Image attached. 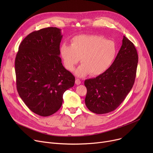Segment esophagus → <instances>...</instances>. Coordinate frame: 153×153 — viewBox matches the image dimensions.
I'll use <instances>...</instances> for the list:
<instances>
[{"label":"esophagus","instance_id":"esophagus-1","mask_svg":"<svg viewBox=\"0 0 153 153\" xmlns=\"http://www.w3.org/2000/svg\"><path fill=\"white\" fill-rule=\"evenodd\" d=\"M75 83H76V84H77V85H79V84H81V81H80V80H79V79H76V81H75Z\"/></svg>","mask_w":153,"mask_h":153}]
</instances>
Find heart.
Wrapping results in <instances>:
<instances>
[{
    "instance_id": "heart-1",
    "label": "heart",
    "mask_w": 153,
    "mask_h": 153,
    "mask_svg": "<svg viewBox=\"0 0 153 153\" xmlns=\"http://www.w3.org/2000/svg\"><path fill=\"white\" fill-rule=\"evenodd\" d=\"M60 54L65 68L74 70L80 61L82 64L76 70V75L97 76L103 73L113 62L117 54V46L111 40L97 35H81L74 36L71 46L63 44Z\"/></svg>"
}]
</instances>
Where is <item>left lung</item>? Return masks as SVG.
<instances>
[{
  "mask_svg": "<svg viewBox=\"0 0 153 153\" xmlns=\"http://www.w3.org/2000/svg\"><path fill=\"white\" fill-rule=\"evenodd\" d=\"M138 62L134 44L123 36L122 45L110 67L95 78L87 79L85 103L90 111L104 114L115 110L134 82Z\"/></svg>",
  "mask_w": 153,
  "mask_h": 153,
  "instance_id": "1",
  "label": "left lung"
}]
</instances>
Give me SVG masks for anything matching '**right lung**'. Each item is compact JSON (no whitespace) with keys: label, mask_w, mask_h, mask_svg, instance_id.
Segmentation results:
<instances>
[{"label":"right lung","mask_w":153,"mask_h":153,"mask_svg":"<svg viewBox=\"0 0 153 153\" xmlns=\"http://www.w3.org/2000/svg\"><path fill=\"white\" fill-rule=\"evenodd\" d=\"M61 30L48 27L30 33L19 45L15 61L17 89L35 114L48 117L62 105L63 94L75 77L62 66Z\"/></svg>","instance_id":"right-lung-1"}]
</instances>
